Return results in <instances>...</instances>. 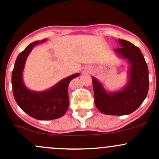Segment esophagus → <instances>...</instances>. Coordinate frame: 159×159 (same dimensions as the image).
<instances>
[{"label": "esophagus", "mask_w": 159, "mask_h": 159, "mask_svg": "<svg viewBox=\"0 0 159 159\" xmlns=\"http://www.w3.org/2000/svg\"><path fill=\"white\" fill-rule=\"evenodd\" d=\"M85 70L87 71V72H89L90 69H89V68H88V67H87V68H86V69H85Z\"/></svg>", "instance_id": "34e87169"}]
</instances>
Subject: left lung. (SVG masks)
I'll return each instance as SVG.
<instances>
[{
    "label": "left lung",
    "mask_w": 159,
    "mask_h": 159,
    "mask_svg": "<svg viewBox=\"0 0 159 159\" xmlns=\"http://www.w3.org/2000/svg\"><path fill=\"white\" fill-rule=\"evenodd\" d=\"M120 48L114 52L130 65L128 81L119 91L107 92L98 80L93 77L95 106L107 115H126L135 111L143 102L148 90V70L139 48L131 42L118 39Z\"/></svg>",
    "instance_id": "left-lung-1"
}]
</instances>
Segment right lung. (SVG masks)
<instances>
[{
    "label": "right lung",
    "instance_id": "1",
    "mask_svg": "<svg viewBox=\"0 0 159 159\" xmlns=\"http://www.w3.org/2000/svg\"><path fill=\"white\" fill-rule=\"evenodd\" d=\"M45 40L32 42L19 54L12 72L11 81L13 96L20 108L30 117L42 120H54L65 114L69 107L68 85L73 78L80 76V73L71 75L45 91H32L25 86L23 80L25 61L34 46Z\"/></svg>",
    "mask_w": 159,
    "mask_h": 159
}]
</instances>
